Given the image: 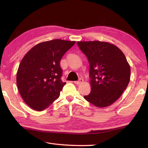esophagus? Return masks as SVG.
I'll return each instance as SVG.
<instances>
[{
	"label": "esophagus",
	"instance_id": "34e87169",
	"mask_svg": "<svg viewBox=\"0 0 148 148\" xmlns=\"http://www.w3.org/2000/svg\"><path fill=\"white\" fill-rule=\"evenodd\" d=\"M83 82V79H82V78H80L79 81H74V83L76 84H80L81 83H82Z\"/></svg>",
	"mask_w": 148,
	"mask_h": 148
}]
</instances>
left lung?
I'll return each instance as SVG.
<instances>
[{
    "label": "left lung",
    "mask_w": 148,
    "mask_h": 148,
    "mask_svg": "<svg viewBox=\"0 0 148 148\" xmlns=\"http://www.w3.org/2000/svg\"><path fill=\"white\" fill-rule=\"evenodd\" d=\"M77 43L90 64L91 92L84 96V99L97 108L112 104L127 88L130 79V67L123 53L108 42Z\"/></svg>",
    "instance_id": "8db88e82"
}]
</instances>
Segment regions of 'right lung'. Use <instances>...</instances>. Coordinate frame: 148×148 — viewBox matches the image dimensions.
Returning <instances> with one entry per match:
<instances>
[{
	"instance_id": "add662e5",
	"label": "right lung",
	"mask_w": 148,
	"mask_h": 148,
	"mask_svg": "<svg viewBox=\"0 0 148 148\" xmlns=\"http://www.w3.org/2000/svg\"><path fill=\"white\" fill-rule=\"evenodd\" d=\"M75 43L58 39L40 42L21 60L16 84L22 99L30 108L42 111L58 98L66 84L61 80L60 62Z\"/></svg>"
}]
</instances>
